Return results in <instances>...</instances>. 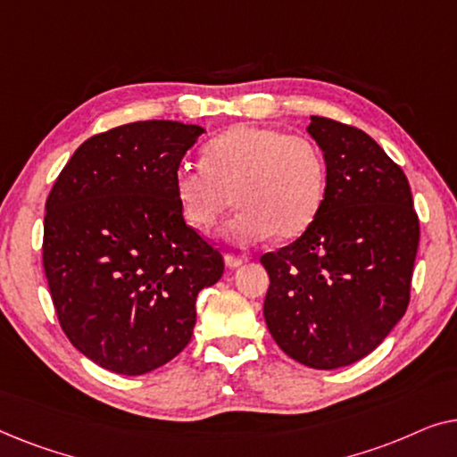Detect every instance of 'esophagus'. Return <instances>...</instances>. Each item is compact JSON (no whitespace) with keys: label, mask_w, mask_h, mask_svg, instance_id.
<instances>
[{"label":"esophagus","mask_w":457,"mask_h":457,"mask_svg":"<svg viewBox=\"0 0 457 457\" xmlns=\"http://www.w3.org/2000/svg\"><path fill=\"white\" fill-rule=\"evenodd\" d=\"M224 262H227L228 268H239L243 264V258H239V255L235 253H227L224 255Z\"/></svg>","instance_id":"34e87169"}]
</instances>
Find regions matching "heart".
<instances>
[{"label":"heart","mask_w":457,"mask_h":457,"mask_svg":"<svg viewBox=\"0 0 457 457\" xmlns=\"http://www.w3.org/2000/svg\"><path fill=\"white\" fill-rule=\"evenodd\" d=\"M174 193L187 220L214 227L230 204L239 212L222 227L235 245L277 237L295 239L310 228L327 193L324 158L308 137L235 124L205 143L204 164L183 162Z\"/></svg>","instance_id":"obj_1"}]
</instances>
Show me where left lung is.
<instances>
[{
  "mask_svg": "<svg viewBox=\"0 0 457 457\" xmlns=\"http://www.w3.org/2000/svg\"><path fill=\"white\" fill-rule=\"evenodd\" d=\"M327 193L310 228L260 258L264 318L299 364L333 370L374 352L410 303L420 224L402 168L364 130L310 116Z\"/></svg>",
  "mask_w": 457,
  "mask_h": 457,
  "instance_id": "left-lung-1",
  "label": "left lung"
}]
</instances>
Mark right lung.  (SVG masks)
I'll use <instances>...</instances> for the list:
<instances>
[{"mask_svg": "<svg viewBox=\"0 0 457 457\" xmlns=\"http://www.w3.org/2000/svg\"><path fill=\"white\" fill-rule=\"evenodd\" d=\"M197 124L130 122L80 145L46 204L43 268L60 327L105 370L137 377L191 341L222 253L185 222L174 172Z\"/></svg>", "mask_w": 457, "mask_h": 457, "instance_id": "add662e5", "label": "right lung"}]
</instances>
